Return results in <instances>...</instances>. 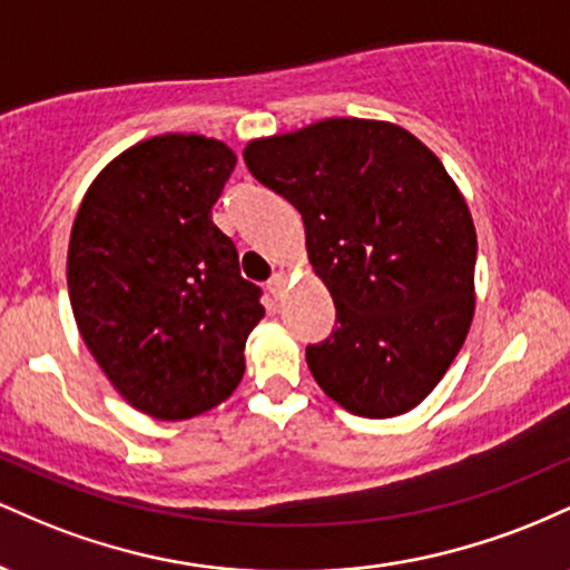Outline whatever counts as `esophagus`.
Returning a JSON list of instances; mask_svg holds the SVG:
<instances>
[{"mask_svg":"<svg viewBox=\"0 0 570 570\" xmlns=\"http://www.w3.org/2000/svg\"><path fill=\"white\" fill-rule=\"evenodd\" d=\"M284 284H286V278L281 276V273H273L271 281H267V292H271L273 297H278V294L284 292Z\"/></svg>","mask_w":570,"mask_h":570,"instance_id":"esophagus-1","label":"esophagus"}]
</instances>
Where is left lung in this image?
I'll use <instances>...</instances> for the list:
<instances>
[{
  "label": "left lung",
  "mask_w": 570,
  "mask_h": 570,
  "mask_svg": "<svg viewBox=\"0 0 570 570\" xmlns=\"http://www.w3.org/2000/svg\"><path fill=\"white\" fill-rule=\"evenodd\" d=\"M259 185L305 222L335 326L307 367L345 410L394 417L442 381L474 313L476 233L429 147L391 122L337 117L252 141Z\"/></svg>",
  "instance_id": "1"
}]
</instances>
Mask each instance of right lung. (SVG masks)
Wrapping results in <instances>:
<instances>
[{
  "instance_id": "1",
  "label": "right lung",
  "mask_w": 570,
  "mask_h": 570,
  "mask_svg": "<svg viewBox=\"0 0 570 570\" xmlns=\"http://www.w3.org/2000/svg\"><path fill=\"white\" fill-rule=\"evenodd\" d=\"M235 155L168 134L96 176L71 227V311L98 367L136 410L181 421L217 407L244 377L263 289L212 222Z\"/></svg>"
}]
</instances>
